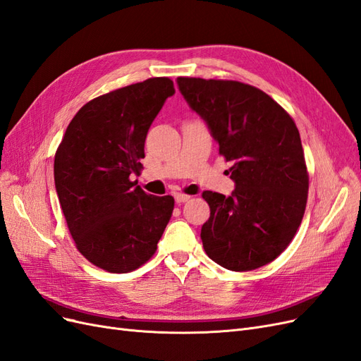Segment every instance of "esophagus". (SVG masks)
I'll return each instance as SVG.
<instances>
[{"label":"esophagus","instance_id":"obj_1","mask_svg":"<svg viewBox=\"0 0 361 361\" xmlns=\"http://www.w3.org/2000/svg\"><path fill=\"white\" fill-rule=\"evenodd\" d=\"M190 199H191V195H188V194H180V192H178L176 195H174V200H176V203L188 202Z\"/></svg>","mask_w":361,"mask_h":361}]
</instances>
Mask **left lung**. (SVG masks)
I'll return each instance as SVG.
<instances>
[{"label": "left lung", "instance_id": "8db88e82", "mask_svg": "<svg viewBox=\"0 0 361 361\" xmlns=\"http://www.w3.org/2000/svg\"><path fill=\"white\" fill-rule=\"evenodd\" d=\"M179 90L209 126L231 162L232 195L204 191L211 216L202 227L206 255L232 271L277 259L302 221L309 171L298 128L257 87L231 80L179 76Z\"/></svg>", "mask_w": 361, "mask_h": 361}]
</instances>
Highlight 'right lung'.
<instances>
[{"label":"right lung","instance_id":"obj_1","mask_svg":"<svg viewBox=\"0 0 361 361\" xmlns=\"http://www.w3.org/2000/svg\"><path fill=\"white\" fill-rule=\"evenodd\" d=\"M173 93V81L159 76L97 96L71 120L56 152V190L75 247L113 274L155 255L173 214L171 195H150L130 180L143 169L147 130Z\"/></svg>","mask_w":361,"mask_h":361}]
</instances>
